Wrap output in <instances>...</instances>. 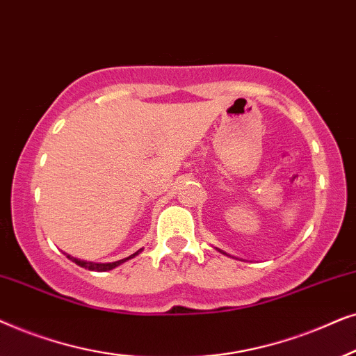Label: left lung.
<instances>
[{
    "label": "left lung",
    "instance_id": "8db88e82",
    "mask_svg": "<svg viewBox=\"0 0 356 356\" xmlns=\"http://www.w3.org/2000/svg\"><path fill=\"white\" fill-rule=\"evenodd\" d=\"M216 250H220V252H221V254H225V255H229V254H226V252H222V250H221V249H216ZM229 257H231V255H229Z\"/></svg>",
    "mask_w": 356,
    "mask_h": 356
}]
</instances>
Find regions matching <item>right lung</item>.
Listing matches in <instances>:
<instances>
[{
	"label": "right lung",
	"instance_id": "1",
	"mask_svg": "<svg viewBox=\"0 0 356 356\" xmlns=\"http://www.w3.org/2000/svg\"><path fill=\"white\" fill-rule=\"evenodd\" d=\"M141 250L143 249H140V250H136L135 254H131L130 257H125V259H122V260H117V262H107V264H96V262H88V260H81V259H76V257H71V255H68V254H65L66 257H68L71 262H74L76 265H79V267H83V268H88V270H92V272H107V270H112V268H115V267H118V265H122L123 262H127V260H130V259H134V257H136V255H138Z\"/></svg>",
	"mask_w": 356,
	"mask_h": 356
}]
</instances>
